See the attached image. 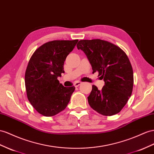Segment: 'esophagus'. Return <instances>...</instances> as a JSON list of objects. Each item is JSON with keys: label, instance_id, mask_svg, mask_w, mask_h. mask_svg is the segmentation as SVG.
Here are the masks:
<instances>
[{"label": "esophagus", "instance_id": "esophagus-1", "mask_svg": "<svg viewBox=\"0 0 154 154\" xmlns=\"http://www.w3.org/2000/svg\"><path fill=\"white\" fill-rule=\"evenodd\" d=\"M81 84H82V82H81V81H76L74 83V85H75V86H76V87H77V86L81 85Z\"/></svg>", "mask_w": 154, "mask_h": 154}]
</instances>
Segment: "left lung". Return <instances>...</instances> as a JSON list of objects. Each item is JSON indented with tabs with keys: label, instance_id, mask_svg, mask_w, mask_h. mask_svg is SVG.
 <instances>
[{
	"label": "left lung",
	"instance_id": "obj_1",
	"mask_svg": "<svg viewBox=\"0 0 154 154\" xmlns=\"http://www.w3.org/2000/svg\"><path fill=\"white\" fill-rule=\"evenodd\" d=\"M87 57L93 72L105 81L99 90L92 85L88 97L90 107L104 116L120 112L131 97L133 87V72L129 58L119 47L100 39H82L77 44Z\"/></svg>",
	"mask_w": 154,
	"mask_h": 154
}]
</instances>
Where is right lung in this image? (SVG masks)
Listing matches in <instances>:
<instances>
[{
  "mask_svg": "<svg viewBox=\"0 0 154 154\" xmlns=\"http://www.w3.org/2000/svg\"><path fill=\"white\" fill-rule=\"evenodd\" d=\"M77 42L78 39L47 42L30 58L25 75L26 96L43 116H53L64 111L75 89L74 86L64 87L57 78L64 73V61Z\"/></svg>",
  "mask_w": 154,
  "mask_h": 154,
  "instance_id": "right-lung-1",
  "label": "right lung"
}]
</instances>
